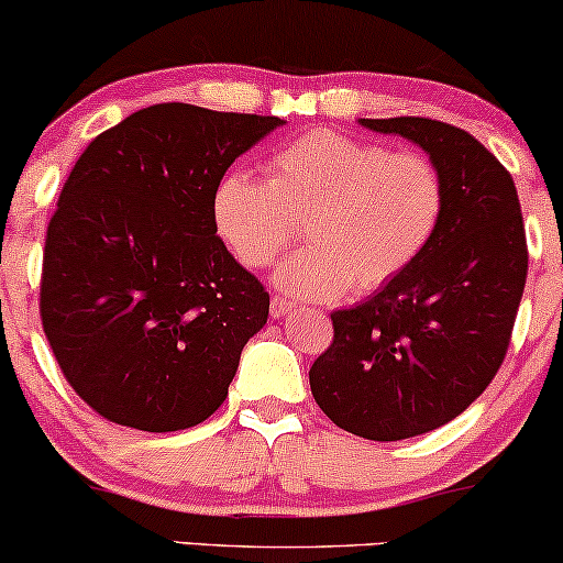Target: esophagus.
I'll list each match as a JSON object with an SVG mask.
<instances>
[{"label": "esophagus", "instance_id": "1", "mask_svg": "<svg viewBox=\"0 0 563 563\" xmlns=\"http://www.w3.org/2000/svg\"><path fill=\"white\" fill-rule=\"evenodd\" d=\"M294 309V303H290L288 299H283V296H273V301H269V312H273V318H286V314Z\"/></svg>", "mask_w": 563, "mask_h": 563}]
</instances>
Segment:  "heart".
<instances>
[{"instance_id": "heart-1", "label": "heart", "mask_w": 563, "mask_h": 563, "mask_svg": "<svg viewBox=\"0 0 563 563\" xmlns=\"http://www.w3.org/2000/svg\"><path fill=\"white\" fill-rule=\"evenodd\" d=\"M448 190L423 153L314 129L269 161V177L230 172L214 192L219 238L245 267L273 264L299 235L309 245L277 267L294 299L335 301L376 290L434 241Z\"/></svg>"}]
</instances>
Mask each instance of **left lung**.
Returning a JSON list of instances; mask_svg holds the SVG:
<instances>
[{"label":"left lung","instance_id":"obj_1","mask_svg":"<svg viewBox=\"0 0 563 563\" xmlns=\"http://www.w3.org/2000/svg\"><path fill=\"white\" fill-rule=\"evenodd\" d=\"M360 124L421 145L448 206L412 267L331 314L333 341L309 386L339 429L397 442L461 416L500 371L527 283V232L508 169L466 129L421 115Z\"/></svg>","mask_w":563,"mask_h":563}]
</instances>
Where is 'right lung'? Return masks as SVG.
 <instances>
[{
  "instance_id": "1",
  "label": "right lung",
  "mask_w": 563,
  "mask_h": 563,
  "mask_svg": "<svg viewBox=\"0 0 563 563\" xmlns=\"http://www.w3.org/2000/svg\"><path fill=\"white\" fill-rule=\"evenodd\" d=\"M277 115L142 108L89 142L44 238L38 314L97 416L140 431L198 426L228 397L269 294L217 235L224 172Z\"/></svg>"
}]
</instances>
